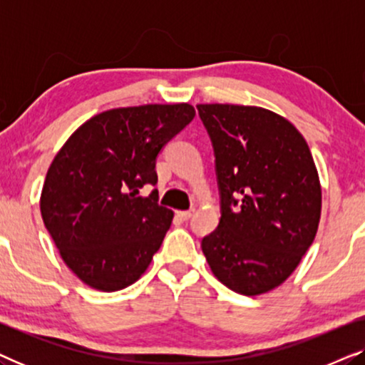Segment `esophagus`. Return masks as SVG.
<instances>
[{
  "mask_svg": "<svg viewBox=\"0 0 365 365\" xmlns=\"http://www.w3.org/2000/svg\"><path fill=\"white\" fill-rule=\"evenodd\" d=\"M192 212H194V209H191V211H179L178 216L181 217V219H184V221H187V219L192 216Z\"/></svg>",
  "mask_w": 365,
  "mask_h": 365,
  "instance_id": "obj_1",
  "label": "esophagus"
}]
</instances>
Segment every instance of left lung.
Wrapping results in <instances>:
<instances>
[{"mask_svg":"<svg viewBox=\"0 0 365 365\" xmlns=\"http://www.w3.org/2000/svg\"><path fill=\"white\" fill-rule=\"evenodd\" d=\"M211 138L221 219L201 247L214 276L242 296L281 286L316 237L321 184L287 119L256 106L197 104Z\"/></svg>","mask_w":365,"mask_h":365,"instance_id":"left-lung-1","label":"left lung"}]
</instances>
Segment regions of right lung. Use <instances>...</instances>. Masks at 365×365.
<instances>
[{
	"mask_svg": "<svg viewBox=\"0 0 365 365\" xmlns=\"http://www.w3.org/2000/svg\"><path fill=\"white\" fill-rule=\"evenodd\" d=\"M196 116L191 104L116 108L71 134L48 169L41 216L66 266L89 287L131 286L161 247L173 211L159 206L156 159Z\"/></svg>",
	"mask_w": 365,
	"mask_h": 365,
	"instance_id": "1",
	"label": "right lung"
}]
</instances>
